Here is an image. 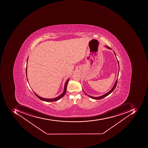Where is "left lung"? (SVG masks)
Instances as JSON below:
<instances>
[{
    "instance_id": "left-lung-1",
    "label": "left lung",
    "mask_w": 148,
    "mask_h": 148,
    "mask_svg": "<svg viewBox=\"0 0 148 148\" xmlns=\"http://www.w3.org/2000/svg\"><path fill=\"white\" fill-rule=\"evenodd\" d=\"M106 47H107V48H108V49H112L111 48H110V47H109L108 46H106ZM113 52H114V54H115V56H116V54H115V52H114V51H113ZM116 59H117V58H116ZM117 62H118V66H119V72H118V75H119V69H120V68H119V62H118V60H117ZM117 79H116V82H115V84H114V86H113V87H112V88L111 90H110V91H109V92H108L106 93L105 94H104V95H102V96H100V97H92V96H90V95H88L86 93H85V92H84H84L85 93V94L86 95H87V96H88V97H90V98H91L94 99H95V100H100V99H101L105 97H106V96H108V95H109L110 93H111L112 92H113V91H114V89H115V88H116V84H117Z\"/></svg>"
}]
</instances>
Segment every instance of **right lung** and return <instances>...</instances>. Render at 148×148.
<instances>
[{"label": "right lung", "mask_w": 148, "mask_h": 148, "mask_svg": "<svg viewBox=\"0 0 148 148\" xmlns=\"http://www.w3.org/2000/svg\"><path fill=\"white\" fill-rule=\"evenodd\" d=\"M27 60H28V58H27V66H26V76H27ZM69 79H68V80L66 81V82H65V84L64 87V91H63V93L61 94V95H60V96H58L57 97L55 98H52V99H47V98H44L41 97H40V96H38L37 94L35 92H34V93H35L36 96L37 97L39 98L40 99V100H42V101H47V102H52V101H58V100H60V99H61V98L63 97L64 96L65 94L66 93V90H67V84H68V82H69ZM28 81V80H27Z\"/></svg>", "instance_id": "right-lung-1"}]
</instances>
